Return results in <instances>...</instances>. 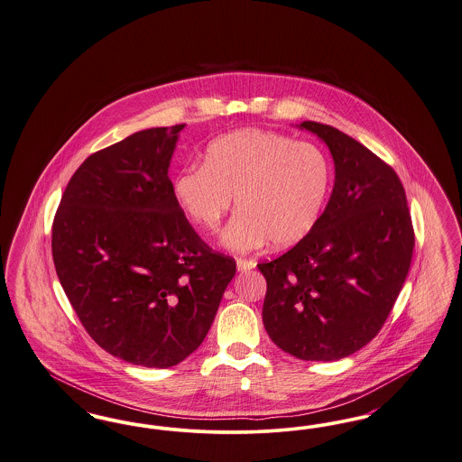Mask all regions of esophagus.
Masks as SVG:
<instances>
[{
    "instance_id": "1",
    "label": "esophagus",
    "mask_w": 462,
    "mask_h": 462,
    "mask_svg": "<svg viewBox=\"0 0 462 462\" xmlns=\"http://www.w3.org/2000/svg\"><path fill=\"white\" fill-rule=\"evenodd\" d=\"M236 265H238V271L240 273H246V271H252L254 267H255V261H252V259H236Z\"/></svg>"
}]
</instances>
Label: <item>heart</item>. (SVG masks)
Wrapping results in <instances>:
<instances>
[{
    "mask_svg": "<svg viewBox=\"0 0 462 462\" xmlns=\"http://www.w3.org/2000/svg\"><path fill=\"white\" fill-rule=\"evenodd\" d=\"M333 167L312 143L274 131L241 129L208 143L201 165H188L174 195L189 221L216 231L235 199L238 214L222 233L229 250L248 252L267 241L290 248L321 219Z\"/></svg>",
    "mask_w": 462,
    "mask_h": 462,
    "instance_id": "b5f03b06",
    "label": "heart"
}]
</instances>
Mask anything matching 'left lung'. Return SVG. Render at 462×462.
Instances as JSON below:
<instances>
[{"instance_id": "8db88e82", "label": "left lung", "mask_w": 462, "mask_h": 462, "mask_svg": "<svg viewBox=\"0 0 462 462\" xmlns=\"http://www.w3.org/2000/svg\"><path fill=\"white\" fill-rule=\"evenodd\" d=\"M335 161V186L312 233L259 263L262 321L301 361H338L373 340L407 278L414 227L397 172L338 129L305 121Z\"/></svg>"}]
</instances>
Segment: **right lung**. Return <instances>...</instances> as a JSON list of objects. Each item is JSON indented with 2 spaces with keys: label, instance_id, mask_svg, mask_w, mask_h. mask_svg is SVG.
<instances>
[{
  "label": "right lung",
  "instance_id": "add662e5",
  "mask_svg": "<svg viewBox=\"0 0 462 462\" xmlns=\"http://www.w3.org/2000/svg\"><path fill=\"white\" fill-rule=\"evenodd\" d=\"M184 124L89 155L51 229L61 288L88 335L122 361L171 367L205 340L236 262L197 235L169 165Z\"/></svg>",
  "mask_w": 462,
  "mask_h": 462
}]
</instances>
